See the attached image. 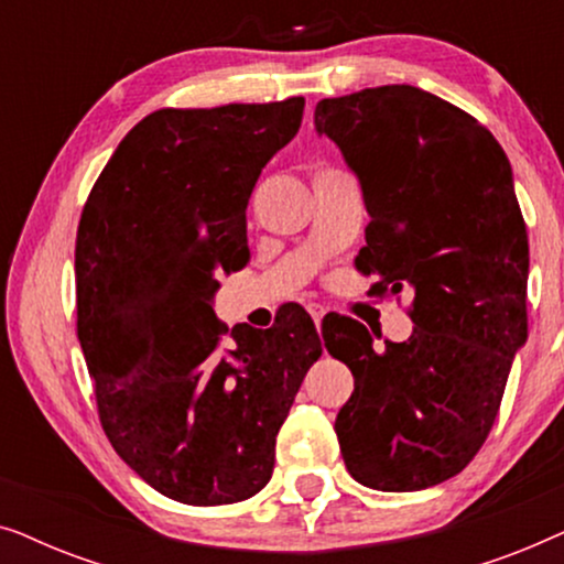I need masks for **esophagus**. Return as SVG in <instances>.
<instances>
[{
	"label": "esophagus",
	"mask_w": 564,
	"mask_h": 564,
	"mask_svg": "<svg viewBox=\"0 0 564 564\" xmlns=\"http://www.w3.org/2000/svg\"><path fill=\"white\" fill-rule=\"evenodd\" d=\"M307 313H311V318L315 321V326H321L323 315H326V307H323V305H315V303H311V305H307Z\"/></svg>",
	"instance_id": "obj_1"
}]
</instances>
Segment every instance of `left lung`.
I'll return each instance as SVG.
<instances>
[{
	"mask_svg": "<svg viewBox=\"0 0 564 564\" xmlns=\"http://www.w3.org/2000/svg\"><path fill=\"white\" fill-rule=\"evenodd\" d=\"M359 180L369 226L357 267L413 295V334L377 351L357 321L323 323L354 392L336 436L354 480L423 490L462 473L496 421L527 344L529 238L511 161L475 118L411 84L315 105Z\"/></svg>",
	"mask_w": 564,
	"mask_h": 564,
	"instance_id": "8db88e82",
	"label": "left lung"
}]
</instances>
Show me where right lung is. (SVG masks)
<instances>
[{
	"label": "right lung",
	"instance_id": "right-lung-1",
	"mask_svg": "<svg viewBox=\"0 0 564 564\" xmlns=\"http://www.w3.org/2000/svg\"><path fill=\"white\" fill-rule=\"evenodd\" d=\"M303 107L290 97L153 112L84 205L76 328L99 421L120 459L180 503H238L264 488L276 434L323 351L300 305L267 330L228 328L213 311L218 276L251 259L249 197Z\"/></svg>",
	"mask_w": 564,
	"mask_h": 564
}]
</instances>
